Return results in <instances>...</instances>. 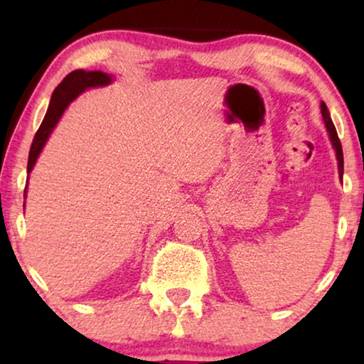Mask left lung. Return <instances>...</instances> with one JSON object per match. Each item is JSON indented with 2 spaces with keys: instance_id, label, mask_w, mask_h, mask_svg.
I'll list each match as a JSON object with an SVG mask.
<instances>
[{
  "instance_id": "obj_1",
  "label": "left lung",
  "mask_w": 364,
  "mask_h": 364,
  "mask_svg": "<svg viewBox=\"0 0 364 364\" xmlns=\"http://www.w3.org/2000/svg\"><path fill=\"white\" fill-rule=\"evenodd\" d=\"M320 107H321V116H323V121H325L328 136H330V141H331V144H333V149H335V152H336L338 171H340V176H341V178H343V149H341V142H340V139H338L335 124H333V121H331L330 112H328L326 104L321 102Z\"/></svg>"
}]
</instances>
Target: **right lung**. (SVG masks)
Wrapping results in <instances>:
<instances>
[{
	"label": "right lung",
	"mask_w": 364,
	"mask_h": 364,
	"mask_svg": "<svg viewBox=\"0 0 364 364\" xmlns=\"http://www.w3.org/2000/svg\"><path fill=\"white\" fill-rule=\"evenodd\" d=\"M112 82V77L102 71H84V69H76V71L69 73L66 77L59 82V86L54 89L51 102H49L48 112L44 116L41 126H39L36 136L33 139L31 149H29L28 157V173L33 171L34 164L38 161L39 152L43 151L44 144H46L48 137L51 136L53 129L61 116L66 111L69 102L74 101L79 94L86 91L89 87H99L107 86ZM24 196H26V188H24Z\"/></svg>",
	"instance_id": "right-lung-1"
}]
</instances>
